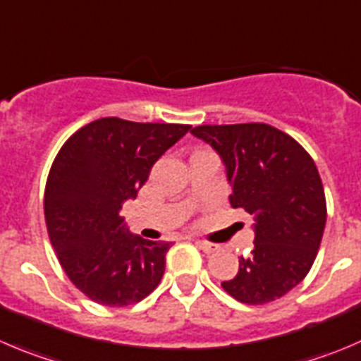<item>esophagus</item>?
<instances>
[{
  "mask_svg": "<svg viewBox=\"0 0 361 361\" xmlns=\"http://www.w3.org/2000/svg\"><path fill=\"white\" fill-rule=\"evenodd\" d=\"M195 245H197V247L201 248L202 252H206V254H212V252L219 250V245H215V243H209V241H202V240H197V241H195Z\"/></svg>",
  "mask_w": 361,
  "mask_h": 361,
  "instance_id": "34e87169",
  "label": "esophagus"
}]
</instances>
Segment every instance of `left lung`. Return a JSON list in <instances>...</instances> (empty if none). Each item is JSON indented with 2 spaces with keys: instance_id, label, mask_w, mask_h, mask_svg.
<instances>
[{
  "instance_id": "1",
  "label": "left lung",
  "mask_w": 361,
  "mask_h": 361,
  "mask_svg": "<svg viewBox=\"0 0 361 361\" xmlns=\"http://www.w3.org/2000/svg\"><path fill=\"white\" fill-rule=\"evenodd\" d=\"M190 134L222 160L231 206L254 215V247L222 288L248 305L281 298L307 277L323 238L326 201L316 164L264 123L201 125Z\"/></svg>"
}]
</instances>
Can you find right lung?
I'll list each match as a JSON object with an SVG mask.
<instances>
[{"mask_svg":"<svg viewBox=\"0 0 361 361\" xmlns=\"http://www.w3.org/2000/svg\"><path fill=\"white\" fill-rule=\"evenodd\" d=\"M188 130L102 118L56 155L44 197L49 238L65 274L93 302L137 303L162 281L171 243L130 233L121 206L137 197L153 164Z\"/></svg>","mask_w":361,"mask_h":361,"instance_id":"1","label":"right lung"}]
</instances>
